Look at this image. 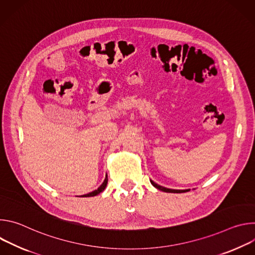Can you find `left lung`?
I'll return each instance as SVG.
<instances>
[{"mask_svg": "<svg viewBox=\"0 0 255 255\" xmlns=\"http://www.w3.org/2000/svg\"><path fill=\"white\" fill-rule=\"evenodd\" d=\"M151 181V184L153 185V187H155L156 189H158V190H160V191H162V192H166V193H186V192H189V190H171V189H166V188H164V187H161V186H159V185H157V184H155L154 181H152V180H150Z\"/></svg>", "mask_w": 255, "mask_h": 255, "instance_id": "1", "label": "left lung"}]
</instances>
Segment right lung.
Segmentation results:
<instances>
[{"instance_id":"add662e5","label":"right lung","mask_w":255,"mask_h":255,"mask_svg":"<svg viewBox=\"0 0 255 255\" xmlns=\"http://www.w3.org/2000/svg\"><path fill=\"white\" fill-rule=\"evenodd\" d=\"M107 184H108V178H107V176H106V178H105V180H104V183L98 188V190H95V191L92 192V193H89V194H87V195H84L83 197H94V196H97L98 194L102 193V192L105 190Z\"/></svg>"}]
</instances>
